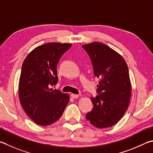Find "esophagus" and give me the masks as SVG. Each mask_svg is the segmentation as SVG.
Wrapping results in <instances>:
<instances>
[{
  "label": "esophagus",
  "instance_id": "34e87169",
  "mask_svg": "<svg viewBox=\"0 0 153 153\" xmlns=\"http://www.w3.org/2000/svg\"><path fill=\"white\" fill-rule=\"evenodd\" d=\"M71 97H72L73 99H76V98H77L79 97V95H77V94H71Z\"/></svg>",
  "mask_w": 153,
  "mask_h": 153
}]
</instances>
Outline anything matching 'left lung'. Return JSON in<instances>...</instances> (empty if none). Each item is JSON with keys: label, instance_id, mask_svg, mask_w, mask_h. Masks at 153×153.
I'll use <instances>...</instances> for the list:
<instances>
[{"label": "left lung", "instance_id": "obj_1", "mask_svg": "<svg viewBox=\"0 0 153 153\" xmlns=\"http://www.w3.org/2000/svg\"><path fill=\"white\" fill-rule=\"evenodd\" d=\"M90 58L95 77L100 79L94 105L85 115L95 127H112L126 112L129 104L131 85L128 66L123 57L107 45L93 42L83 45Z\"/></svg>", "mask_w": 153, "mask_h": 153}]
</instances>
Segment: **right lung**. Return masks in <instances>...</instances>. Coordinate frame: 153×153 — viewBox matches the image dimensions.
<instances>
[{
  "label": "right lung",
  "mask_w": 153,
  "mask_h": 153,
  "mask_svg": "<svg viewBox=\"0 0 153 153\" xmlns=\"http://www.w3.org/2000/svg\"><path fill=\"white\" fill-rule=\"evenodd\" d=\"M70 44L48 43L36 48L22 64L19 97L26 114L36 123L47 126L60 118L70 97L50 89L58 83L57 65Z\"/></svg>",
  "instance_id": "right-lung-1"
}]
</instances>
